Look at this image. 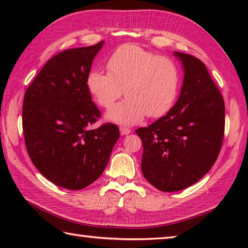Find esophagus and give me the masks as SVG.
<instances>
[{"instance_id":"34e87169","label":"esophagus","mask_w":248,"mask_h":248,"mask_svg":"<svg viewBox=\"0 0 248 248\" xmlns=\"http://www.w3.org/2000/svg\"><path fill=\"white\" fill-rule=\"evenodd\" d=\"M120 133L123 135H127L129 133H131V130L129 128H125V127H120Z\"/></svg>"}]
</instances>
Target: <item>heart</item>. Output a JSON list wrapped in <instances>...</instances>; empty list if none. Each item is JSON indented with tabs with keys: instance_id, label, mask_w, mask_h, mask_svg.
Returning a JSON list of instances; mask_svg holds the SVG:
<instances>
[{
	"instance_id": "heart-1",
	"label": "heart",
	"mask_w": 248,
	"mask_h": 248,
	"mask_svg": "<svg viewBox=\"0 0 248 248\" xmlns=\"http://www.w3.org/2000/svg\"><path fill=\"white\" fill-rule=\"evenodd\" d=\"M108 72L93 69L86 86L96 102L108 108L121 97L123 101L107 113L114 123L131 125L145 116L160 117L175 104L180 87L178 66L170 57L160 56L138 45H124L107 60Z\"/></svg>"
}]
</instances>
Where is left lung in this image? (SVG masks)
Instances as JSON below:
<instances>
[{
	"label": "left lung",
	"instance_id": "obj_1",
	"mask_svg": "<svg viewBox=\"0 0 248 248\" xmlns=\"http://www.w3.org/2000/svg\"><path fill=\"white\" fill-rule=\"evenodd\" d=\"M184 80L176 104L149 127L135 131L143 143L141 171L162 192L193 186L207 173L222 149L225 103L203 62L175 52Z\"/></svg>",
	"mask_w": 248,
	"mask_h": 248
}]
</instances>
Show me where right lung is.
I'll use <instances>...</instances> for the list:
<instances>
[{
  "label": "right lung",
  "instance_id": "right-lung-1",
  "mask_svg": "<svg viewBox=\"0 0 248 248\" xmlns=\"http://www.w3.org/2000/svg\"><path fill=\"white\" fill-rule=\"evenodd\" d=\"M103 41L54 55L25 91L22 128L25 147L41 175L61 187L78 191L102 175L119 129L103 124L86 78Z\"/></svg>",
  "mask_w": 248,
  "mask_h": 248
}]
</instances>
